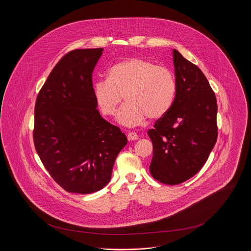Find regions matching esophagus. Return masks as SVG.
<instances>
[{
	"mask_svg": "<svg viewBox=\"0 0 251 251\" xmlns=\"http://www.w3.org/2000/svg\"><path fill=\"white\" fill-rule=\"evenodd\" d=\"M127 139H128V141H134V140L139 139V136L134 132H129L127 134Z\"/></svg>",
	"mask_w": 251,
	"mask_h": 251,
	"instance_id": "esophagus-1",
	"label": "esophagus"
}]
</instances>
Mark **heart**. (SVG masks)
Wrapping results in <instances>:
<instances>
[{"label":"heart","instance_id":"heart-1","mask_svg":"<svg viewBox=\"0 0 251 251\" xmlns=\"http://www.w3.org/2000/svg\"><path fill=\"white\" fill-rule=\"evenodd\" d=\"M176 90L175 76L168 68L134 57L113 65L107 80L95 83L94 97L107 117L115 116L124 97L126 103L120 109L118 121L126 126H136L147 118H162L174 102Z\"/></svg>","mask_w":251,"mask_h":251}]
</instances>
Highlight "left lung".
I'll return each mask as SVG.
<instances>
[{"instance_id":"8db88e82","label":"left lung","mask_w":251,"mask_h":251,"mask_svg":"<svg viewBox=\"0 0 251 251\" xmlns=\"http://www.w3.org/2000/svg\"><path fill=\"white\" fill-rule=\"evenodd\" d=\"M176 96L170 110L148 130L152 142L150 172L165 184H179L197 174L217 139V103L202 71L173 50Z\"/></svg>"}]
</instances>
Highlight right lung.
Segmentation results:
<instances>
[{
	"label": "right lung",
	"instance_id": "right-lung-1",
	"mask_svg": "<svg viewBox=\"0 0 251 251\" xmlns=\"http://www.w3.org/2000/svg\"><path fill=\"white\" fill-rule=\"evenodd\" d=\"M103 48L75 49L50 72L36 97L33 138L45 169L68 192L89 194L111 179L127 143L97 109L92 74Z\"/></svg>",
	"mask_w": 251,
	"mask_h": 251
}]
</instances>
